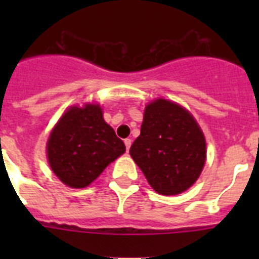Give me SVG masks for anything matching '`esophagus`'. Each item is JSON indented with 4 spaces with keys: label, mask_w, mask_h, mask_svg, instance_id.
I'll return each instance as SVG.
<instances>
[{
    "label": "esophagus",
    "mask_w": 259,
    "mask_h": 259,
    "mask_svg": "<svg viewBox=\"0 0 259 259\" xmlns=\"http://www.w3.org/2000/svg\"><path fill=\"white\" fill-rule=\"evenodd\" d=\"M131 139H125L124 140V144H125V149H127V152L130 150V148H131Z\"/></svg>",
    "instance_id": "34e87169"
}]
</instances>
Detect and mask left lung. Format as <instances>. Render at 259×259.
I'll list each match as a JSON object with an SVG mask.
<instances>
[{"label": "left lung", "instance_id": "left-lung-1", "mask_svg": "<svg viewBox=\"0 0 259 259\" xmlns=\"http://www.w3.org/2000/svg\"><path fill=\"white\" fill-rule=\"evenodd\" d=\"M130 154L157 193L179 194L198 179L206 159L201 128L184 107L155 100L145 107Z\"/></svg>", "mask_w": 259, "mask_h": 259}]
</instances>
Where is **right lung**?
<instances>
[{
  "instance_id": "1",
  "label": "right lung",
  "mask_w": 259,
  "mask_h": 259,
  "mask_svg": "<svg viewBox=\"0 0 259 259\" xmlns=\"http://www.w3.org/2000/svg\"><path fill=\"white\" fill-rule=\"evenodd\" d=\"M53 172L71 188L89 185L125 146L102 118L98 105L72 106L53 128L47 145Z\"/></svg>"
}]
</instances>
